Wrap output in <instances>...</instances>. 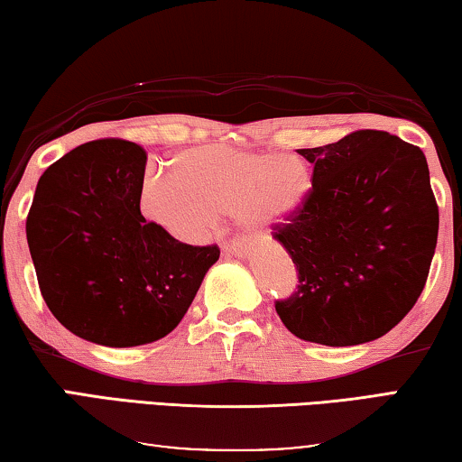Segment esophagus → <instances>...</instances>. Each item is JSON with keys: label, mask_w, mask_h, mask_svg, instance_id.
<instances>
[{"label": "esophagus", "mask_w": 462, "mask_h": 462, "mask_svg": "<svg viewBox=\"0 0 462 462\" xmlns=\"http://www.w3.org/2000/svg\"><path fill=\"white\" fill-rule=\"evenodd\" d=\"M221 247L225 252L236 254V255H241L247 252V245L241 239H221Z\"/></svg>", "instance_id": "1"}]
</instances>
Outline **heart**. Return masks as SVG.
<instances>
[{
	"label": "heart",
	"instance_id": "heart-1",
	"mask_svg": "<svg viewBox=\"0 0 462 462\" xmlns=\"http://www.w3.org/2000/svg\"><path fill=\"white\" fill-rule=\"evenodd\" d=\"M310 186V169L295 154L212 144L177 154L175 171H146L140 208L173 236L198 239L212 229L217 215L273 225L300 207Z\"/></svg>",
	"mask_w": 462,
	"mask_h": 462
}]
</instances>
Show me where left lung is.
<instances>
[{"mask_svg": "<svg viewBox=\"0 0 462 462\" xmlns=\"http://www.w3.org/2000/svg\"><path fill=\"white\" fill-rule=\"evenodd\" d=\"M297 152L314 173L300 207L273 225L300 279L276 314L310 343H370L409 314L428 281L439 223L428 161L380 130Z\"/></svg>", "mask_w": 462, "mask_h": 462, "instance_id": "left-lung-1", "label": "left lung"}]
</instances>
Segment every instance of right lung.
<instances>
[{
	"label": "right lung",
	"mask_w": 462,
	"mask_h": 462,
	"mask_svg": "<svg viewBox=\"0 0 462 462\" xmlns=\"http://www.w3.org/2000/svg\"><path fill=\"white\" fill-rule=\"evenodd\" d=\"M146 151L92 140L41 175L26 239L42 300L76 337L136 346L169 335L221 255L189 245L140 210Z\"/></svg>",
	"instance_id": "right-lung-1"
}]
</instances>
